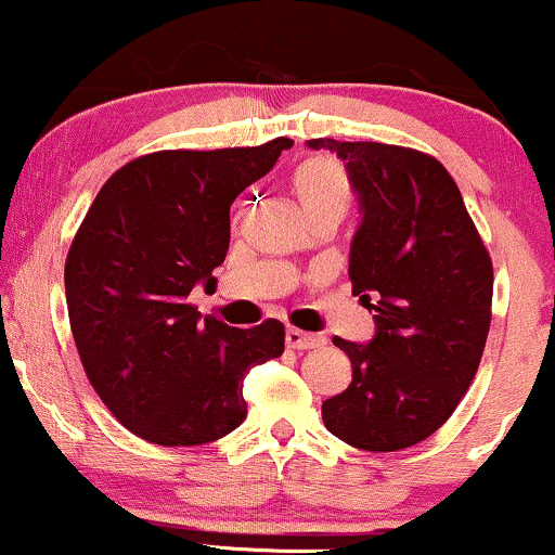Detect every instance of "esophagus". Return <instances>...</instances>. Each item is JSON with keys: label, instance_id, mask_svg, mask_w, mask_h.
I'll return each mask as SVG.
<instances>
[{"label": "esophagus", "instance_id": "34e87169", "mask_svg": "<svg viewBox=\"0 0 555 555\" xmlns=\"http://www.w3.org/2000/svg\"><path fill=\"white\" fill-rule=\"evenodd\" d=\"M287 345L292 350H315V347H324L326 339L321 334L302 332V328H287Z\"/></svg>", "mask_w": 555, "mask_h": 555}]
</instances>
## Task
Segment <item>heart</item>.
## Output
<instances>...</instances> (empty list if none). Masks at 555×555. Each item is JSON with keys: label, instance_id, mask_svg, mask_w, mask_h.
<instances>
[{"label": "heart", "instance_id": "1", "mask_svg": "<svg viewBox=\"0 0 555 555\" xmlns=\"http://www.w3.org/2000/svg\"><path fill=\"white\" fill-rule=\"evenodd\" d=\"M292 192L306 218L315 212H339L350 203V181L343 166L328 157H308L292 173Z\"/></svg>", "mask_w": 555, "mask_h": 555}]
</instances>
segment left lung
Segmentation results:
<instances>
[{
	"label": "left lung",
	"mask_w": 555,
	"mask_h": 555,
	"mask_svg": "<svg viewBox=\"0 0 555 555\" xmlns=\"http://www.w3.org/2000/svg\"><path fill=\"white\" fill-rule=\"evenodd\" d=\"M343 157L361 205L350 247L352 295L374 310L369 345L334 337L352 363L345 392L321 405L352 448L392 453L435 435L482 361L492 260L440 160L382 142L310 139Z\"/></svg>",
	"instance_id": "left-lung-1"
}]
</instances>
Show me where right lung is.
Masks as SVG:
<instances>
[{"mask_svg":"<svg viewBox=\"0 0 555 555\" xmlns=\"http://www.w3.org/2000/svg\"><path fill=\"white\" fill-rule=\"evenodd\" d=\"M292 139L260 147L163 150L115 170L65 260L73 339L115 418L166 448L205 446L245 422L247 371L284 352V324L234 328L189 292L227 260L236 194Z\"/></svg>","mask_w":555,"mask_h":555,"instance_id":"right-lung-1","label":"right lung"}]
</instances>
